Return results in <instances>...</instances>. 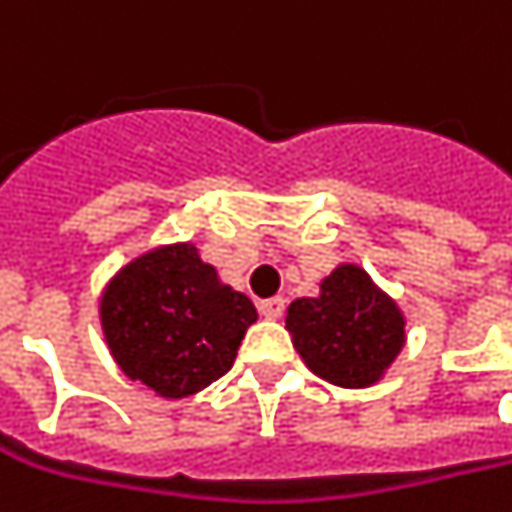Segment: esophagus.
<instances>
[{
	"label": "esophagus",
	"mask_w": 512,
	"mask_h": 512,
	"mask_svg": "<svg viewBox=\"0 0 512 512\" xmlns=\"http://www.w3.org/2000/svg\"><path fill=\"white\" fill-rule=\"evenodd\" d=\"M257 307H260V313L266 318H280L282 310H285V299L282 296H271V299H263Z\"/></svg>",
	"instance_id": "obj_1"
}]
</instances>
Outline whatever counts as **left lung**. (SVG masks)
Returning a JSON list of instances; mask_svg holds the SVG:
<instances>
[{"label": "left lung", "mask_w": 512, "mask_h": 512, "mask_svg": "<svg viewBox=\"0 0 512 512\" xmlns=\"http://www.w3.org/2000/svg\"><path fill=\"white\" fill-rule=\"evenodd\" d=\"M407 318L391 293L357 263H338L285 310V330L305 366L338 388H371L407 343Z\"/></svg>", "instance_id": "obj_1"}]
</instances>
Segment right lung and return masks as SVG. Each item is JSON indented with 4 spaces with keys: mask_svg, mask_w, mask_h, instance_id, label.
Returning a JSON list of instances; mask_svg holds the SVG:
<instances>
[{
    "mask_svg": "<svg viewBox=\"0 0 512 512\" xmlns=\"http://www.w3.org/2000/svg\"><path fill=\"white\" fill-rule=\"evenodd\" d=\"M255 321L252 299L221 282L194 241L146 249L99 293L116 366L163 399L194 396L224 377Z\"/></svg>",
    "mask_w": 512,
    "mask_h": 512,
    "instance_id": "obj_1",
    "label": "right lung"
}]
</instances>
